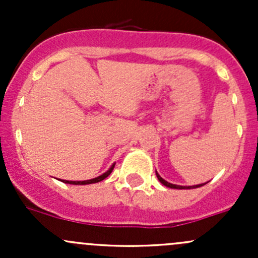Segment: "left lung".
Listing matches in <instances>:
<instances>
[{"label": "left lung", "instance_id": "1", "mask_svg": "<svg viewBox=\"0 0 258 258\" xmlns=\"http://www.w3.org/2000/svg\"><path fill=\"white\" fill-rule=\"evenodd\" d=\"M156 176H157L158 181H160L161 183L165 184L166 187H170V188H178V189H183V188H196V187H201V186H204V184H206V183H202V184H196V186H178V184H173V183H170V182L165 181V179H163L162 177H161L160 175H158L157 171H156Z\"/></svg>", "mask_w": 258, "mask_h": 258}]
</instances>
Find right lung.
Returning <instances> with one entry per match:
<instances>
[{
  "mask_svg": "<svg viewBox=\"0 0 258 258\" xmlns=\"http://www.w3.org/2000/svg\"><path fill=\"white\" fill-rule=\"evenodd\" d=\"M114 165L111 166L110 170L107 171V172H105L103 175L98 176V177L96 178H92V179H87V181H64V179H62V182H64V183H70V184H90V183H96V182H100L102 181V179H105L107 176L111 175V172H112Z\"/></svg>",
  "mask_w": 258,
  "mask_h": 258,
  "instance_id": "right-lung-1",
  "label": "right lung"
}]
</instances>
